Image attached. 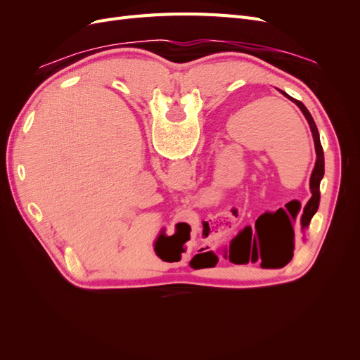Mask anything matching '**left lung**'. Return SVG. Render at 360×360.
<instances>
[{"label": "left lung", "instance_id": "obj_1", "mask_svg": "<svg viewBox=\"0 0 360 360\" xmlns=\"http://www.w3.org/2000/svg\"><path fill=\"white\" fill-rule=\"evenodd\" d=\"M284 96H287L291 102L296 103L300 111L303 112V115L307 117L309 127H311V132L314 136V144H315V153H317V162H315V167L312 171V176H311V181H309V186H311V192H312V197L308 201V204L304 205L303 209V214H302V228H307L312 219V216L317 213L319 209V204H320V181L323 180L324 176V155H323V148H321V143H320V135H319V129L315 126V122L312 115L309 114V111L307 110V106H304L302 102L292 99L287 93L281 91ZM292 249H294V233H292ZM252 259L255 261V257H252Z\"/></svg>", "mask_w": 360, "mask_h": 360}]
</instances>
